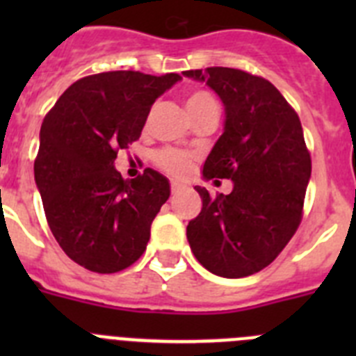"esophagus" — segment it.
Wrapping results in <instances>:
<instances>
[{
  "mask_svg": "<svg viewBox=\"0 0 356 356\" xmlns=\"http://www.w3.org/2000/svg\"><path fill=\"white\" fill-rule=\"evenodd\" d=\"M181 188H184V185L178 184V181H172V184H171V193L172 194H178L181 191Z\"/></svg>",
  "mask_w": 356,
  "mask_h": 356,
  "instance_id": "obj_1",
  "label": "esophagus"
}]
</instances>
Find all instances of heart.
Listing matches in <instances>:
<instances>
[{
	"mask_svg": "<svg viewBox=\"0 0 356 356\" xmlns=\"http://www.w3.org/2000/svg\"><path fill=\"white\" fill-rule=\"evenodd\" d=\"M213 97L207 92H194L187 97V108H194L197 105H203L207 102H212ZM156 163L163 171L171 172V175H185L188 171V165H191V156L184 151L176 149H162L156 153L155 156Z\"/></svg>",
	"mask_w": 356,
	"mask_h": 356,
	"instance_id": "obj_1",
	"label": "heart"
}]
</instances>
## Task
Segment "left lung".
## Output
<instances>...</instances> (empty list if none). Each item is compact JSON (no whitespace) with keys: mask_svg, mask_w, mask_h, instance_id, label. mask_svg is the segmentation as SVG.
I'll return each mask as SVG.
<instances>
[{"mask_svg":"<svg viewBox=\"0 0 356 356\" xmlns=\"http://www.w3.org/2000/svg\"><path fill=\"white\" fill-rule=\"evenodd\" d=\"M184 76L207 81L225 106V130L203 163V178L234 181L226 196L194 187L203 207L188 222L187 241L213 275H254L300 226L312 172L300 118L271 81L241 69H196Z\"/></svg>","mask_w":356,"mask_h":356,"instance_id":"1","label":"left lung"}]
</instances>
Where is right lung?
<instances>
[{"instance_id":"add662e5","label":"right lung","mask_w":356,"mask_h":356,"mask_svg":"<svg viewBox=\"0 0 356 356\" xmlns=\"http://www.w3.org/2000/svg\"><path fill=\"white\" fill-rule=\"evenodd\" d=\"M180 80L176 72H99L74 81L44 118L37 188L56 242L89 271H122L146 250L171 185L149 168L124 180L114 162L140 137L153 103Z\"/></svg>"}]
</instances>
